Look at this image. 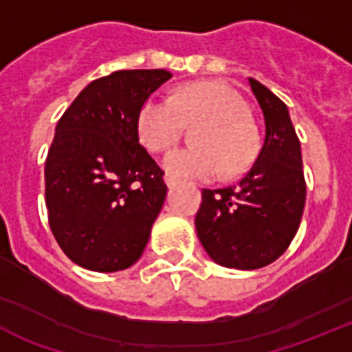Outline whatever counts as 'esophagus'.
<instances>
[{"mask_svg":"<svg viewBox=\"0 0 352 352\" xmlns=\"http://www.w3.org/2000/svg\"><path fill=\"white\" fill-rule=\"evenodd\" d=\"M164 182H166V186H168V188H170V189H172V188H175V184H177V180H175V179H173V177H172V175H166V177H164Z\"/></svg>","mask_w":352,"mask_h":352,"instance_id":"1","label":"esophagus"}]
</instances>
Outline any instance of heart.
<instances>
[{"instance_id": "1", "label": "heart", "mask_w": 352, "mask_h": 352, "mask_svg": "<svg viewBox=\"0 0 352 352\" xmlns=\"http://www.w3.org/2000/svg\"><path fill=\"white\" fill-rule=\"evenodd\" d=\"M195 133L198 147H180L164 156L163 164L177 179H214L226 168L239 173L254 157L256 137L247 119L245 101L217 82L180 87L168 100L148 98L138 112V135L148 151L160 153L180 138L184 126L201 124Z\"/></svg>"}]
</instances>
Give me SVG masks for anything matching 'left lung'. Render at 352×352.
<instances>
[{"label":"left lung","instance_id":"1","mask_svg":"<svg viewBox=\"0 0 352 352\" xmlns=\"http://www.w3.org/2000/svg\"><path fill=\"white\" fill-rule=\"evenodd\" d=\"M265 117V142L236 186L204 189L196 233L217 265L256 270L289 247L305 207L300 140L287 107L261 82L249 78Z\"/></svg>","mask_w":352,"mask_h":352}]
</instances>
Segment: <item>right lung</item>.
Instances as JSON below:
<instances>
[{
	"instance_id": "1",
	"label": "right lung",
	"mask_w": 352,
	"mask_h": 352,
	"mask_svg": "<svg viewBox=\"0 0 352 352\" xmlns=\"http://www.w3.org/2000/svg\"><path fill=\"white\" fill-rule=\"evenodd\" d=\"M172 74L121 69L91 82L63 113L45 161L52 235L93 272L140 259L166 198L163 170L140 145L138 112Z\"/></svg>"
}]
</instances>
